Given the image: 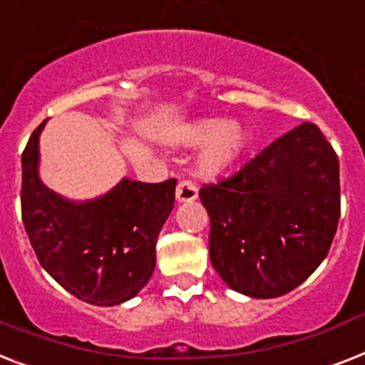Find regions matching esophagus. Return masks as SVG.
I'll use <instances>...</instances> for the list:
<instances>
[{"label":"esophagus","instance_id":"34e87169","mask_svg":"<svg viewBox=\"0 0 365 365\" xmlns=\"http://www.w3.org/2000/svg\"><path fill=\"white\" fill-rule=\"evenodd\" d=\"M197 197H198L197 183L191 182V180H182V182L178 183V187H176L178 202H191V200H195Z\"/></svg>","mask_w":365,"mask_h":365}]
</instances>
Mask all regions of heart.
<instances>
[{
    "label": "heart",
    "mask_w": 365,
    "mask_h": 365,
    "mask_svg": "<svg viewBox=\"0 0 365 365\" xmlns=\"http://www.w3.org/2000/svg\"><path fill=\"white\" fill-rule=\"evenodd\" d=\"M244 129L236 121L221 125L215 120H206L192 125L183 136V142L200 144L208 140L198 157V170L204 174H213L223 170L234 157L238 155L244 146Z\"/></svg>",
    "instance_id": "heart-1"
}]
</instances>
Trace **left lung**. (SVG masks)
I'll return each instance as SVG.
<instances>
[{
    "label": "left lung",
    "instance_id": "obj_1",
    "mask_svg": "<svg viewBox=\"0 0 365 365\" xmlns=\"http://www.w3.org/2000/svg\"><path fill=\"white\" fill-rule=\"evenodd\" d=\"M198 197L221 279L251 298H277L330 251L341 213L339 161L321 129L302 123Z\"/></svg>",
    "mask_w": 365,
    "mask_h": 365
}]
</instances>
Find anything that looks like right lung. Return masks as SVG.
I'll return each mask as SVG.
<instances>
[{
	"label": "right lung",
	"mask_w": 365,
	"mask_h": 365,
	"mask_svg": "<svg viewBox=\"0 0 365 365\" xmlns=\"http://www.w3.org/2000/svg\"><path fill=\"white\" fill-rule=\"evenodd\" d=\"M46 121V120H44ZM22 152V221L38 262L59 285L93 306L138 294L155 268V244L174 208L176 178L123 180L91 202H69L38 180V135Z\"/></svg>",
	"instance_id": "add662e5"
}]
</instances>
